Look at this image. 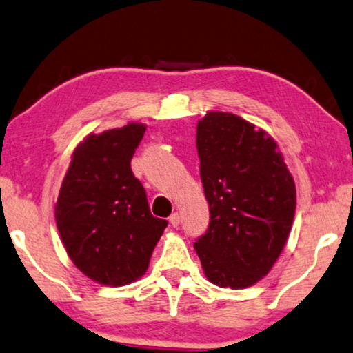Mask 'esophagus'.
Segmentation results:
<instances>
[{
  "instance_id": "obj_1",
  "label": "esophagus",
  "mask_w": 353,
  "mask_h": 353,
  "mask_svg": "<svg viewBox=\"0 0 353 353\" xmlns=\"http://www.w3.org/2000/svg\"><path fill=\"white\" fill-rule=\"evenodd\" d=\"M170 224H171L172 227H177L179 224H181V216H179L177 212H174V214L170 216Z\"/></svg>"
}]
</instances>
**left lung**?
I'll use <instances>...</instances> for the list:
<instances>
[{
  "label": "left lung",
  "mask_w": 353,
  "mask_h": 353,
  "mask_svg": "<svg viewBox=\"0 0 353 353\" xmlns=\"http://www.w3.org/2000/svg\"><path fill=\"white\" fill-rule=\"evenodd\" d=\"M196 148L210 227L195 241L212 285L241 290L269 274L290 236L296 185L274 137L241 117L208 112Z\"/></svg>",
  "instance_id": "left-lung-1"
}]
</instances>
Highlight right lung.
I'll return each mask as SVG.
<instances>
[{
  "instance_id": "add662e5",
  "label": "right lung",
  "mask_w": 353,
  "mask_h": 353,
  "mask_svg": "<svg viewBox=\"0 0 353 353\" xmlns=\"http://www.w3.org/2000/svg\"><path fill=\"white\" fill-rule=\"evenodd\" d=\"M145 125L89 134L73 150L56 203V224L78 270L105 286L145 274L168 222L153 217L131 158Z\"/></svg>"
}]
</instances>
